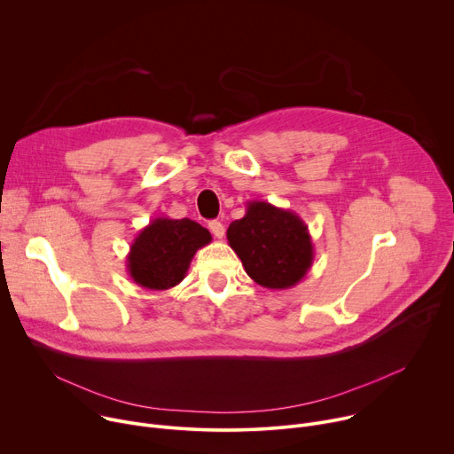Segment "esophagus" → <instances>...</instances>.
Returning a JSON list of instances; mask_svg holds the SVG:
<instances>
[{"mask_svg": "<svg viewBox=\"0 0 454 454\" xmlns=\"http://www.w3.org/2000/svg\"><path fill=\"white\" fill-rule=\"evenodd\" d=\"M208 228H210V231L214 233L215 239H223V237H224V224H223L221 221H212V223H208Z\"/></svg>", "mask_w": 454, "mask_h": 454, "instance_id": "34e87169", "label": "esophagus"}]
</instances>
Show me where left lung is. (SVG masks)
Masks as SVG:
<instances>
[{"label": "left lung", "instance_id": "left-lung-1", "mask_svg": "<svg viewBox=\"0 0 454 454\" xmlns=\"http://www.w3.org/2000/svg\"><path fill=\"white\" fill-rule=\"evenodd\" d=\"M251 280L266 289H291L309 273L314 246L307 224L291 210L249 201L246 215L226 231Z\"/></svg>", "mask_w": 454, "mask_h": 454}]
</instances>
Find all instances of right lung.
<instances>
[{
	"label": "right lung",
	"instance_id": "right-lung-1",
	"mask_svg": "<svg viewBox=\"0 0 454 454\" xmlns=\"http://www.w3.org/2000/svg\"><path fill=\"white\" fill-rule=\"evenodd\" d=\"M210 242V231L196 221L156 217L129 249V277L144 289L167 291L186 277L193 254Z\"/></svg>",
	"mask_w": 454,
	"mask_h": 454
}]
</instances>
